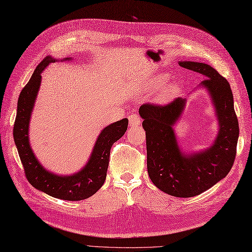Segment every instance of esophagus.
<instances>
[{
	"instance_id": "34e87169",
	"label": "esophagus",
	"mask_w": 252,
	"mask_h": 252,
	"mask_svg": "<svg viewBox=\"0 0 252 252\" xmlns=\"http://www.w3.org/2000/svg\"><path fill=\"white\" fill-rule=\"evenodd\" d=\"M128 120H130V126H138L141 122V119L137 114H132L128 116Z\"/></svg>"
}]
</instances>
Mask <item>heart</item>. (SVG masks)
Segmentation results:
<instances>
[{
    "label": "heart",
    "instance_id": "b5f03b06",
    "mask_svg": "<svg viewBox=\"0 0 252 252\" xmlns=\"http://www.w3.org/2000/svg\"><path fill=\"white\" fill-rule=\"evenodd\" d=\"M167 79H168V76H167V75H162V76H159L158 81H159L160 83H165V82L167 81ZM173 90H175V87L170 86V87H168V88L166 89V93H172Z\"/></svg>",
    "mask_w": 252,
    "mask_h": 252
}]
</instances>
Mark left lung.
I'll return each instance as SVG.
<instances>
[{
  "label": "left lung",
  "instance_id": "left-lung-1",
  "mask_svg": "<svg viewBox=\"0 0 252 252\" xmlns=\"http://www.w3.org/2000/svg\"><path fill=\"white\" fill-rule=\"evenodd\" d=\"M179 64L205 77L201 86L212 96L219 124L214 144L198 153L180 150L172 126L181 117L185 99L177 98L166 105L146 103L139 107V115L144 119L147 168L152 183L168 195L189 198L208 190L228 175L235 159L240 128L229 82L210 64Z\"/></svg>",
  "mask_w": 252,
  "mask_h": 252
}]
</instances>
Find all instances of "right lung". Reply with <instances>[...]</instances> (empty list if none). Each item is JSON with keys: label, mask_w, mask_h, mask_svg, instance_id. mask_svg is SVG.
Returning <instances> with one entry per match:
<instances>
[{"label": "right lung", "mask_w": 252, "mask_h": 252, "mask_svg": "<svg viewBox=\"0 0 252 252\" xmlns=\"http://www.w3.org/2000/svg\"><path fill=\"white\" fill-rule=\"evenodd\" d=\"M64 60L71 61L70 57ZM54 62L55 60L52 57L47 56L38 64L31 80L19 95L14 125V139L25 177L35 189L54 198L77 201L92 197L104 184L111 148L115 141L125 135L128 120L124 118L103 128L95 141L88 163L81 171L72 176H57L44 169L31 149L29 126L36 95L40 87L41 72L49 63Z\"/></svg>", "instance_id": "obj_1"}]
</instances>
